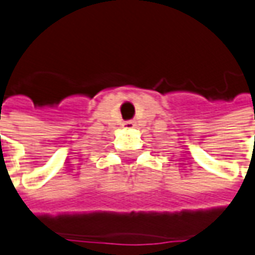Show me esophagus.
<instances>
[{
    "label": "esophagus",
    "mask_w": 255,
    "mask_h": 255,
    "mask_svg": "<svg viewBox=\"0 0 255 255\" xmlns=\"http://www.w3.org/2000/svg\"><path fill=\"white\" fill-rule=\"evenodd\" d=\"M123 127H124V128H134L135 123H134V121H126V123L123 124Z\"/></svg>",
    "instance_id": "obj_1"
}]
</instances>
